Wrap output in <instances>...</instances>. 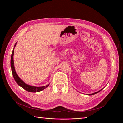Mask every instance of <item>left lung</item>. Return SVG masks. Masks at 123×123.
<instances>
[{
	"label": "left lung",
	"mask_w": 123,
	"mask_h": 123,
	"mask_svg": "<svg viewBox=\"0 0 123 123\" xmlns=\"http://www.w3.org/2000/svg\"><path fill=\"white\" fill-rule=\"evenodd\" d=\"M100 91H101V90H100V91H98V92H95V93H92V94H89V95H94V94H96V93H98V92H100Z\"/></svg>",
	"instance_id": "1"
}]
</instances>
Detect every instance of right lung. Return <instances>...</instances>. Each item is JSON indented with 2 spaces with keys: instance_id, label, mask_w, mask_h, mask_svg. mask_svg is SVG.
<instances>
[{
  "instance_id": "right-lung-1",
  "label": "right lung",
  "mask_w": 123,
  "mask_h": 123,
  "mask_svg": "<svg viewBox=\"0 0 123 123\" xmlns=\"http://www.w3.org/2000/svg\"><path fill=\"white\" fill-rule=\"evenodd\" d=\"M16 43L15 44L14 47L16 46ZM13 56H14V49L12 52V55H11V70H12V72L13 76L14 77V79L16 81V83L18 85H19L20 87H21L24 89H25V90H27V91L30 92H39L40 91L43 90V89H46L49 85H48L46 86H43V87H34V86H30L27 84H25L24 81L22 80L17 75V73H16L15 70V67H14V60H13Z\"/></svg>"
}]
</instances>
